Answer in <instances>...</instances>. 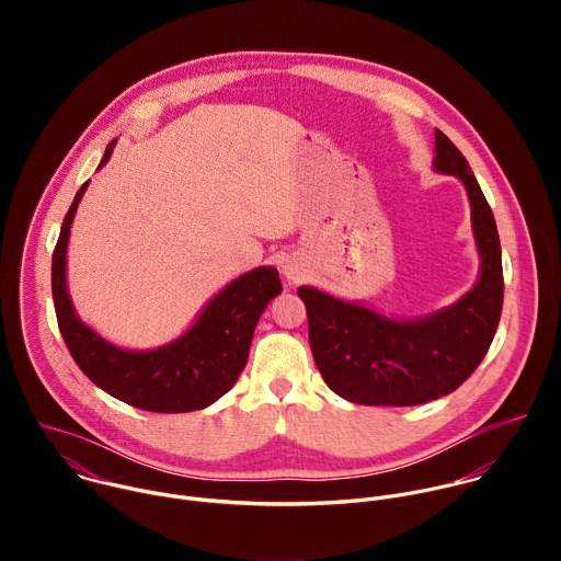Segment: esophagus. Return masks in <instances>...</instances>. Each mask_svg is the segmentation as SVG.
I'll return each instance as SVG.
<instances>
[{"label": "esophagus", "instance_id": "obj_1", "mask_svg": "<svg viewBox=\"0 0 561 561\" xmlns=\"http://www.w3.org/2000/svg\"><path fill=\"white\" fill-rule=\"evenodd\" d=\"M284 273H286V277H288V279H293V282H295V279H299V271H297L295 266H290V264H286V266H284Z\"/></svg>", "mask_w": 561, "mask_h": 561}]
</instances>
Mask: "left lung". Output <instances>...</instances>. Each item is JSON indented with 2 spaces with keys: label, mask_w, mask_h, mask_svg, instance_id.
I'll return each mask as SVG.
<instances>
[{
  "label": "left lung",
  "mask_w": 561,
  "mask_h": 561,
  "mask_svg": "<svg viewBox=\"0 0 561 561\" xmlns=\"http://www.w3.org/2000/svg\"><path fill=\"white\" fill-rule=\"evenodd\" d=\"M437 173L455 175L470 199L482 260L477 284L453 306L417 319H390L366 306L299 286L314 364L333 392L364 407H417L459 388L482 364L495 337L504 273L493 210L466 157L435 130Z\"/></svg>",
  "instance_id": "8db88e82"
}]
</instances>
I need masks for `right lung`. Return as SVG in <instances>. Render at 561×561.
Instances as JSON below:
<instances>
[{"label": "right lung", "instance_id": "obj_1", "mask_svg": "<svg viewBox=\"0 0 561 561\" xmlns=\"http://www.w3.org/2000/svg\"><path fill=\"white\" fill-rule=\"evenodd\" d=\"M115 141L106 146L100 169ZM89 182L77 191L53 253V301L59 333L82 373L102 390L150 413H191L210 407L244 370L257 319L282 293L279 273L268 266L230 282L175 342L154 351H124L77 317L66 290V247L70 224Z\"/></svg>", "mask_w": 561, "mask_h": 561}]
</instances>
